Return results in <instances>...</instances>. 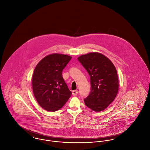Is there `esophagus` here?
<instances>
[{"label":"esophagus","mask_w":150,"mask_h":150,"mask_svg":"<svg viewBox=\"0 0 150 150\" xmlns=\"http://www.w3.org/2000/svg\"><path fill=\"white\" fill-rule=\"evenodd\" d=\"M78 93V90H73L72 91V95L73 96H76Z\"/></svg>","instance_id":"esophagus-1"}]
</instances>
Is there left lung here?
<instances>
[{"label":"left lung","instance_id":"1","mask_svg":"<svg viewBox=\"0 0 150 150\" xmlns=\"http://www.w3.org/2000/svg\"><path fill=\"white\" fill-rule=\"evenodd\" d=\"M78 59L90 76L91 91L85 105L96 112L105 110L115 98L119 90L117 69L111 61L101 53L91 52Z\"/></svg>","mask_w":150,"mask_h":150}]
</instances>
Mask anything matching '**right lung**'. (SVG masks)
Returning a JSON list of instances; mask_svg holds the SVG:
<instances>
[{
  "instance_id": "obj_1",
  "label": "right lung",
  "mask_w": 150,
  "mask_h": 150,
  "mask_svg": "<svg viewBox=\"0 0 150 150\" xmlns=\"http://www.w3.org/2000/svg\"><path fill=\"white\" fill-rule=\"evenodd\" d=\"M65 54L53 53L40 60L32 76V90L40 106L54 112L61 108L72 93L62 76V71L71 59Z\"/></svg>"
}]
</instances>
